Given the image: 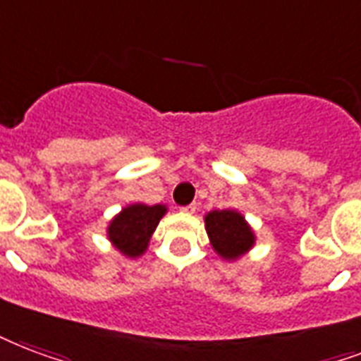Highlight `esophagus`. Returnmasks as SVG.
I'll list each match as a JSON object with an SVG mask.
<instances>
[{
  "instance_id": "1",
  "label": "esophagus",
  "mask_w": 361,
  "mask_h": 361,
  "mask_svg": "<svg viewBox=\"0 0 361 361\" xmlns=\"http://www.w3.org/2000/svg\"><path fill=\"white\" fill-rule=\"evenodd\" d=\"M195 210H197V204H195V202H191V204H187L181 208V212H185V214H192Z\"/></svg>"
}]
</instances>
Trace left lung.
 <instances>
[{
	"mask_svg": "<svg viewBox=\"0 0 361 361\" xmlns=\"http://www.w3.org/2000/svg\"><path fill=\"white\" fill-rule=\"evenodd\" d=\"M212 246L225 259H236L254 244V233L235 210H214L206 216Z\"/></svg>",
	"mask_w": 361,
	"mask_h": 361,
	"instance_id": "1",
	"label": "left lung"
}]
</instances>
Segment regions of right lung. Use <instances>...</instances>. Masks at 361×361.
<instances>
[{
    "mask_svg": "<svg viewBox=\"0 0 361 361\" xmlns=\"http://www.w3.org/2000/svg\"><path fill=\"white\" fill-rule=\"evenodd\" d=\"M164 212L166 208L161 204L128 206L109 225L107 229L109 240L125 255L137 257L145 252L147 242L161 221V217L164 216Z\"/></svg>",
    "mask_w": 361,
    "mask_h": 361,
    "instance_id": "obj_1",
    "label": "right lung"
}]
</instances>
